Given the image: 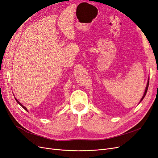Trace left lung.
Instances as JSON below:
<instances>
[{
  "mask_svg": "<svg viewBox=\"0 0 158 158\" xmlns=\"http://www.w3.org/2000/svg\"><path fill=\"white\" fill-rule=\"evenodd\" d=\"M148 85H149V78H148V80L147 85H146V89H145V91H144V95H143V97H142V99H141V100H140V102L142 101V100L144 99V97H145V95H146V92H147V90H148Z\"/></svg>",
  "mask_w": 158,
  "mask_h": 158,
  "instance_id": "1",
  "label": "left lung"
}]
</instances>
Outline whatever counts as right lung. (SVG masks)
Wrapping results in <instances>:
<instances>
[{
	"label": "right lung",
	"mask_w": 158,
	"mask_h": 158,
	"mask_svg": "<svg viewBox=\"0 0 158 158\" xmlns=\"http://www.w3.org/2000/svg\"><path fill=\"white\" fill-rule=\"evenodd\" d=\"M15 100H16V101H17V102L18 103V104H19V105H21V106H22V107H23V108H24V109H25V110H27V108H25V106H24L23 105H21V103H20V102H19V101H18L17 100V99H15Z\"/></svg>",
	"instance_id": "add662e5"
}]
</instances>
